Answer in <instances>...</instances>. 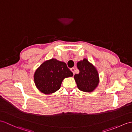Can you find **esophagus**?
Returning a JSON list of instances; mask_svg holds the SVG:
<instances>
[{
  "label": "esophagus",
  "instance_id": "obj_1",
  "mask_svg": "<svg viewBox=\"0 0 132 132\" xmlns=\"http://www.w3.org/2000/svg\"><path fill=\"white\" fill-rule=\"evenodd\" d=\"M70 70H71V71L72 72L73 74L74 75L75 74V68H73V67H72V68H71Z\"/></svg>",
  "mask_w": 132,
  "mask_h": 132
}]
</instances>
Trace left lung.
<instances>
[{"instance_id": "obj_1", "label": "left lung", "mask_w": 132, "mask_h": 132, "mask_svg": "<svg viewBox=\"0 0 132 132\" xmlns=\"http://www.w3.org/2000/svg\"><path fill=\"white\" fill-rule=\"evenodd\" d=\"M79 73L74 75L78 88L84 92H92L99 83V75L97 70L87 59H84L77 63Z\"/></svg>"}]
</instances>
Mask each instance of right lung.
Here are the masks:
<instances>
[{
	"label": "right lung",
	"mask_w": 132,
	"mask_h": 132,
	"mask_svg": "<svg viewBox=\"0 0 132 132\" xmlns=\"http://www.w3.org/2000/svg\"><path fill=\"white\" fill-rule=\"evenodd\" d=\"M72 76L66 63L52 59L36 69L34 79L36 88L42 93L50 94L59 89L64 79Z\"/></svg>",
	"instance_id": "add662e5"
}]
</instances>
